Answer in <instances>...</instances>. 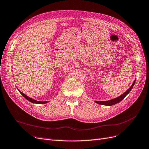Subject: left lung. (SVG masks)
<instances>
[{
	"mask_svg": "<svg viewBox=\"0 0 149 149\" xmlns=\"http://www.w3.org/2000/svg\"><path fill=\"white\" fill-rule=\"evenodd\" d=\"M135 80L134 81V82L133 83V84L131 86V87L128 89V90L123 93L122 95H121L120 96L116 98H114V99H112L111 100H108V101H95V103H97L99 104H102V105H105V106H112V105H114V104H116L118 103H119L120 101H122L125 97L129 93V92L131 91V90H132L134 83H135Z\"/></svg>",
	"mask_w": 149,
	"mask_h": 149,
	"instance_id": "left-lung-1",
	"label": "left lung"
}]
</instances>
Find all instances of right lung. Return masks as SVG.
Listing matches in <instances>:
<instances>
[{"label": "right lung", "mask_w": 149, "mask_h": 149, "mask_svg": "<svg viewBox=\"0 0 149 149\" xmlns=\"http://www.w3.org/2000/svg\"><path fill=\"white\" fill-rule=\"evenodd\" d=\"M18 91H19V90H18ZM19 92L21 93V94L26 99H27L28 101H29L30 102H32L33 103H36V104H45V103H48V102H40V101H37V100H33V99H32L31 98H30L29 97L27 96L26 95H25L24 93H23L22 92H21L20 91H19Z\"/></svg>", "instance_id": "obj_1"}]
</instances>
